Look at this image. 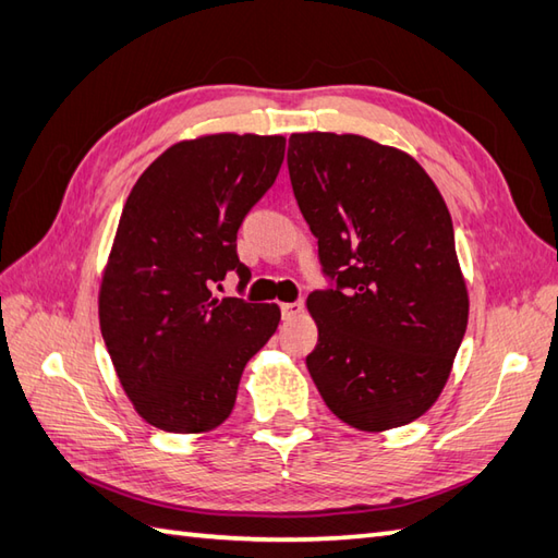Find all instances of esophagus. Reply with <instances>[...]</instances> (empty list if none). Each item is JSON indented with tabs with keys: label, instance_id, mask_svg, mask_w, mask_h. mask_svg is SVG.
Listing matches in <instances>:
<instances>
[{
	"label": "esophagus",
	"instance_id": "obj_1",
	"mask_svg": "<svg viewBox=\"0 0 558 558\" xmlns=\"http://www.w3.org/2000/svg\"><path fill=\"white\" fill-rule=\"evenodd\" d=\"M302 312H304V304L302 302L280 304V314H282V318H286V322H290V318H298Z\"/></svg>",
	"mask_w": 558,
	"mask_h": 558
}]
</instances>
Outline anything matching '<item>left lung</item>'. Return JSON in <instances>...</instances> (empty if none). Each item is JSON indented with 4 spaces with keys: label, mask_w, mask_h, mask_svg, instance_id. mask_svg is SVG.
<instances>
[{
    "label": "left lung",
    "mask_w": 558,
    "mask_h": 558,
    "mask_svg": "<svg viewBox=\"0 0 558 558\" xmlns=\"http://www.w3.org/2000/svg\"><path fill=\"white\" fill-rule=\"evenodd\" d=\"M288 170L328 288L306 300V357L330 412L354 429L410 424L441 393L468 328L450 213L408 153L354 134H292Z\"/></svg>",
    "instance_id": "left-lung-1"
}]
</instances>
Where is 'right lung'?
Returning <instances> with one entry per match:
<instances>
[{
  "mask_svg": "<svg viewBox=\"0 0 558 558\" xmlns=\"http://www.w3.org/2000/svg\"><path fill=\"white\" fill-rule=\"evenodd\" d=\"M286 138L182 141L138 177L100 286V330L136 412L198 434L230 417L246 362L280 322L278 304L216 298L230 270L246 288L236 230L278 177Z\"/></svg>",
  "mask_w": 558,
  "mask_h": 558,
  "instance_id": "add662e5",
  "label": "right lung"
}]
</instances>
